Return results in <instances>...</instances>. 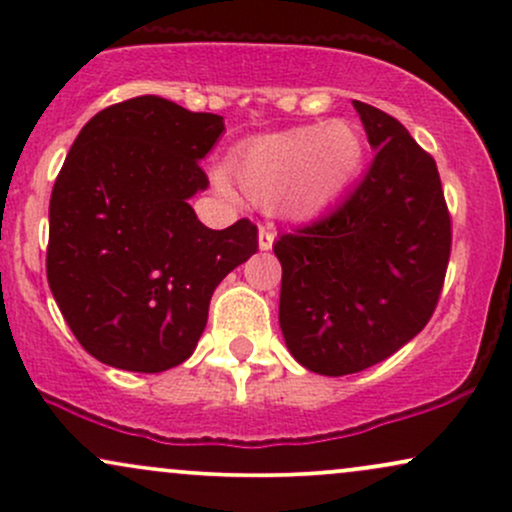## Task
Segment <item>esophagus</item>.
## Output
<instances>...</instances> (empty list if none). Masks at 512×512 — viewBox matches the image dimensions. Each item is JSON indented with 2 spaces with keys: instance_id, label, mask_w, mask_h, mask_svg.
<instances>
[{
  "instance_id": "esophagus-1",
  "label": "esophagus",
  "mask_w": 512,
  "mask_h": 512,
  "mask_svg": "<svg viewBox=\"0 0 512 512\" xmlns=\"http://www.w3.org/2000/svg\"><path fill=\"white\" fill-rule=\"evenodd\" d=\"M274 238H276L274 226H260V233H257V245H260V250H272Z\"/></svg>"
}]
</instances>
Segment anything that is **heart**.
<instances>
[{"label": "heart", "instance_id": "1", "mask_svg": "<svg viewBox=\"0 0 512 512\" xmlns=\"http://www.w3.org/2000/svg\"><path fill=\"white\" fill-rule=\"evenodd\" d=\"M363 139L344 120L262 134L231 156L240 192L281 216L308 221L346 195L363 166Z\"/></svg>", "mask_w": 512, "mask_h": 512}]
</instances>
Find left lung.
Instances as JSON below:
<instances>
[{
  "label": "left lung",
  "mask_w": 512,
  "mask_h": 512,
  "mask_svg": "<svg viewBox=\"0 0 512 512\" xmlns=\"http://www.w3.org/2000/svg\"><path fill=\"white\" fill-rule=\"evenodd\" d=\"M373 163L332 214L274 243L286 349L313 373H358L411 342L436 310L450 216L436 161L402 122L354 101Z\"/></svg>",
  "instance_id": "left-lung-1"
}]
</instances>
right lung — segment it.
I'll list each match as a JSON object with an SVG mask.
<instances>
[{"mask_svg": "<svg viewBox=\"0 0 512 512\" xmlns=\"http://www.w3.org/2000/svg\"><path fill=\"white\" fill-rule=\"evenodd\" d=\"M226 132L221 115L158 96L110 105L74 139L50 197L48 284L93 358L161 373L192 356L211 293L257 252L240 219L211 231L190 199L199 161Z\"/></svg>", "mask_w": 512, "mask_h": 512, "instance_id": "obj_1", "label": "right lung"}]
</instances>
